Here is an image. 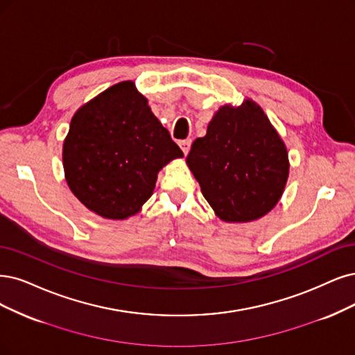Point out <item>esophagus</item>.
Masks as SVG:
<instances>
[{"mask_svg": "<svg viewBox=\"0 0 355 355\" xmlns=\"http://www.w3.org/2000/svg\"><path fill=\"white\" fill-rule=\"evenodd\" d=\"M180 148H181L182 152H184V155H187L189 150H190V148H191V140H190V139L181 140V141H180Z\"/></svg>", "mask_w": 355, "mask_h": 355, "instance_id": "obj_1", "label": "esophagus"}]
</instances>
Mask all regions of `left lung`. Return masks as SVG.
<instances>
[{"instance_id": "1", "label": "left lung", "mask_w": 355, "mask_h": 355, "mask_svg": "<svg viewBox=\"0 0 355 355\" xmlns=\"http://www.w3.org/2000/svg\"><path fill=\"white\" fill-rule=\"evenodd\" d=\"M215 214L250 222L270 212L284 193L290 161L285 143L256 102L224 105L186 159Z\"/></svg>"}]
</instances>
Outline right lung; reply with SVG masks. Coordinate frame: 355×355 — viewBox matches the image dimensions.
Returning a JSON list of instances; mask_svg holds the SVG:
<instances>
[{"mask_svg":"<svg viewBox=\"0 0 355 355\" xmlns=\"http://www.w3.org/2000/svg\"><path fill=\"white\" fill-rule=\"evenodd\" d=\"M182 155L133 82L116 83L78 108L62 144L70 190L108 219L136 215L153 194L157 173Z\"/></svg>","mask_w":355,"mask_h":355,"instance_id":"right-lung-1","label":"right lung"}]
</instances>
